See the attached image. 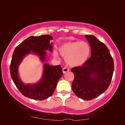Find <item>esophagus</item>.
Masks as SVG:
<instances>
[{"instance_id":"esophagus-1","label":"esophagus","mask_w":125,"mask_h":125,"mask_svg":"<svg viewBox=\"0 0 125 125\" xmlns=\"http://www.w3.org/2000/svg\"><path fill=\"white\" fill-rule=\"evenodd\" d=\"M69 68H66V67H64L62 69V72H63V73H64H64H66V72H69Z\"/></svg>"}]
</instances>
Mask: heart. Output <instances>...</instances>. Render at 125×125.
<instances>
[{
	"label": "heart",
	"mask_w": 125,
	"mask_h": 125,
	"mask_svg": "<svg viewBox=\"0 0 125 125\" xmlns=\"http://www.w3.org/2000/svg\"><path fill=\"white\" fill-rule=\"evenodd\" d=\"M60 54L65 59L66 62L71 66H78L86 62L90 54V47L85 42H66L59 48ZM54 57H57L58 53L53 51Z\"/></svg>",
	"instance_id": "obj_1"
}]
</instances>
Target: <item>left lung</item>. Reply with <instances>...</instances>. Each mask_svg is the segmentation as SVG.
I'll return each mask as SVG.
<instances>
[{"mask_svg": "<svg viewBox=\"0 0 125 125\" xmlns=\"http://www.w3.org/2000/svg\"><path fill=\"white\" fill-rule=\"evenodd\" d=\"M91 48V57L83 65L72 68L74 78L72 88L85 100L98 97L108 88L114 72V61L108 48L94 36L85 35Z\"/></svg>", "mask_w": 125, "mask_h": 125, "instance_id": "left-lung-1", "label": "left lung"}]
</instances>
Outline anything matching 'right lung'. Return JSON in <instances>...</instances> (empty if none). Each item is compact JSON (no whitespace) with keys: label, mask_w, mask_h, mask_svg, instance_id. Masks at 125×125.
I'll use <instances>...</instances> for the list:
<instances>
[{"label":"right lung","mask_w":125,"mask_h":125,"mask_svg":"<svg viewBox=\"0 0 125 125\" xmlns=\"http://www.w3.org/2000/svg\"><path fill=\"white\" fill-rule=\"evenodd\" d=\"M52 37L45 35L40 36H30L18 45L13 53L10 73L12 79L22 94L36 100H43L53 93L57 82L62 76V69L60 65L52 66L44 64L42 76L37 83L25 84L21 81L18 73V68L25 56L28 54H35L42 62H45L47 52L52 51Z\"/></svg>","instance_id":"add662e5"}]
</instances>
